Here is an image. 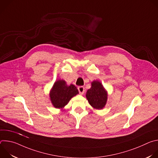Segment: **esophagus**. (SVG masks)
<instances>
[{
	"instance_id": "esophagus-1",
	"label": "esophagus",
	"mask_w": 158,
	"mask_h": 158,
	"mask_svg": "<svg viewBox=\"0 0 158 158\" xmlns=\"http://www.w3.org/2000/svg\"><path fill=\"white\" fill-rule=\"evenodd\" d=\"M78 91L79 92L80 94H83L84 93V86H79L77 87Z\"/></svg>"
}]
</instances>
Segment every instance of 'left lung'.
<instances>
[{"label": "left lung", "instance_id": "8db88e82", "mask_svg": "<svg viewBox=\"0 0 158 158\" xmlns=\"http://www.w3.org/2000/svg\"><path fill=\"white\" fill-rule=\"evenodd\" d=\"M91 85V89L87 90L86 98L91 106L96 109H101L106 104L107 93L99 82L93 81Z\"/></svg>", "mask_w": 158, "mask_h": 158}]
</instances>
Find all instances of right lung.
Returning a JSON list of instances; mask_svg holds the SVG:
<instances>
[{
  "label": "right lung",
  "instance_id": "1",
  "mask_svg": "<svg viewBox=\"0 0 158 158\" xmlns=\"http://www.w3.org/2000/svg\"><path fill=\"white\" fill-rule=\"evenodd\" d=\"M78 93V90L74 85L71 84L68 86L64 80H59L54 84L50 93V98L56 108H62Z\"/></svg>",
  "mask_w": 158,
  "mask_h": 158
}]
</instances>
